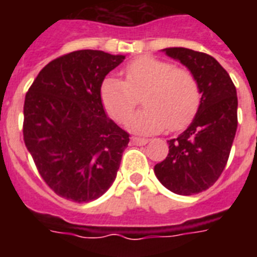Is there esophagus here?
Segmentation results:
<instances>
[{
	"instance_id": "34e87169",
	"label": "esophagus",
	"mask_w": 257,
	"mask_h": 257,
	"mask_svg": "<svg viewBox=\"0 0 257 257\" xmlns=\"http://www.w3.org/2000/svg\"><path fill=\"white\" fill-rule=\"evenodd\" d=\"M148 141V139H141V137H132L131 139V143L135 145H145Z\"/></svg>"
}]
</instances>
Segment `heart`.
<instances>
[{
    "mask_svg": "<svg viewBox=\"0 0 257 257\" xmlns=\"http://www.w3.org/2000/svg\"><path fill=\"white\" fill-rule=\"evenodd\" d=\"M126 81L109 76L100 88L101 101L109 116L125 122L143 96L144 109L135 113L128 126L137 133L180 129L195 116L200 104L199 84L188 70L153 57H140L125 69Z\"/></svg>",
    "mask_w": 257,
    "mask_h": 257,
    "instance_id": "b5f03b06",
    "label": "heart"
}]
</instances>
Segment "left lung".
<instances>
[{"label": "left lung", "mask_w": 257, "mask_h": 257, "mask_svg": "<svg viewBox=\"0 0 257 257\" xmlns=\"http://www.w3.org/2000/svg\"><path fill=\"white\" fill-rule=\"evenodd\" d=\"M163 52L193 74L201 98L189 126L168 140V156L155 165V175L173 193L196 195L212 187L225 168L237 129L236 88L209 54L187 48Z\"/></svg>", "instance_id": "8db88e82"}]
</instances>
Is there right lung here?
Returning <instances> with one entry per match:
<instances>
[{"label":"right lung","instance_id":"add662e5","mask_svg":"<svg viewBox=\"0 0 257 257\" xmlns=\"http://www.w3.org/2000/svg\"><path fill=\"white\" fill-rule=\"evenodd\" d=\"M124 60L102 50L72 52L44 66L26 93V149L64 199L96 200L116 179L129 135L106 116L100 88Z\"/></svg>","mask_w":257,"mask_h":257}]
</instances>
